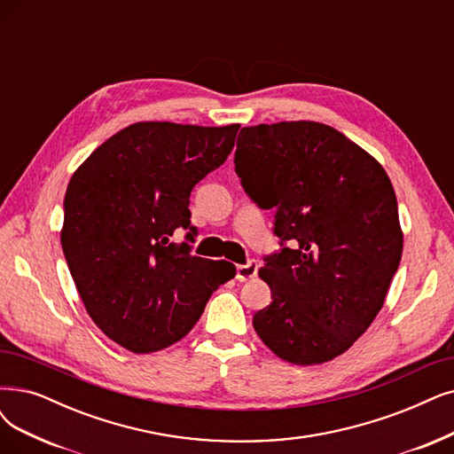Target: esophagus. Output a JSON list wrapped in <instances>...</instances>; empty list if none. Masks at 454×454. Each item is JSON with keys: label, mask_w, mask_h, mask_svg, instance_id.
Masks as SVG:
<instances>
[{"label": "esophagus", "mask_w": 454, "mask_h": 454, "mask_svg": "<svg viewBox=\"0 0 454 454\" xmlns=\"http://www.w3.org/2000/svg\"><path fill=\"white\" fill-rule=\"evenodd\" d=\"M257 271H259V262L255 259H251L246 264L237 266V279L239 281H247L251 278H255Z\"/></svg>", "instance_id": "esophagus-1"}]
</instances>
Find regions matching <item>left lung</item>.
Here are the masks:
<instances>
[{
	"label": "left lung",
	"instance_id": "1",
	"mask_svg": "<svg viewBox=\"0 0 454 454\" xmlns=\"http://www.w3.org/2000/svg\"><path fill=\"white\" fill-rule=\"evenodd\" d=\"M234 171L276 210L281 246L259 271L271 303L253 315V328L290 364L333 359L382 309L403 257L387 173L347 136L311 121L246 126Z\"/></svg>",
	"mask_w": 454,
	"mask_h": 454
}]
</instances>
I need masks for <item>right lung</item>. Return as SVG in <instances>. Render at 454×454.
Segmentation results:
<instances>
[{
  "instance_id": "add662e5",
  "label": "right lung",
  "mask_w": 454,
  "mask_h": 454,
  "mask_svg": "<svg viewBox=\"0 0 454 454\" xmlns=\"http://www.w3.org/2000/svg\"><path fill=\"white\" fill-rule=\"evenodd\" d=\"M240 124L137 122L90 154L65 195L61 246L89 317L126 350L183 339L234 266L192 255L190 193L220 168ZM187 242L176 245L174 231Z\"/></svg>"
}]
</instances>
